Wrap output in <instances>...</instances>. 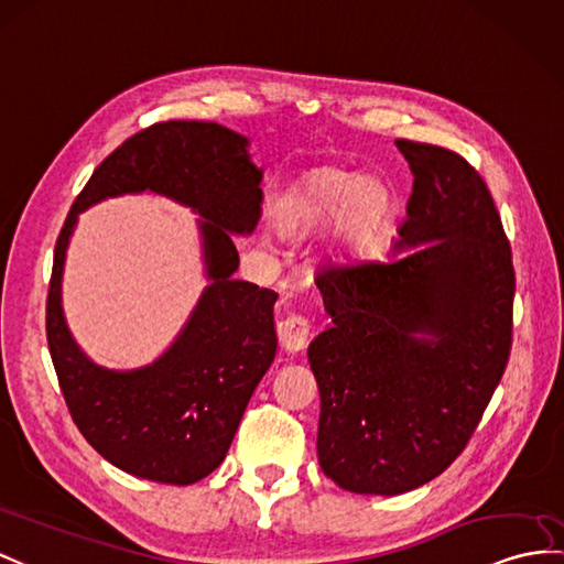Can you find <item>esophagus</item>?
Listing matches in <instances>:
<instances>
[{"mask_svg": "<svg viewBox=\"0 0 564 564\" xmlns=\"http://www.w3.org/2000/svg\"><path fill=\"white\" fill-rule=\"evenodd\" d=\"M278 337L286 351H304L311 339V323L304 315H286L284 321L278 323Z\"/></svg>", "mask_w": 564, "mask_h": 564, "instance_id": "1", "label": "esophagus"}]
</instances>
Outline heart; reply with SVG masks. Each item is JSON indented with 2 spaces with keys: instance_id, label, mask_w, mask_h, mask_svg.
Listing matches in <instances>:
<instances>
[{
  "instance_id": "obj_1",
  "label": "heart",
  "mask_w": 564,
  "mask_h": 564,
  "mask_svg": "<svg viewBox=\"0 0 564 564\" xmlns=\"http://www.w3.org/2000/svg\"><path fill=\"white\" fill-rule=\"evenodd\" d=\"M392 217V191L373 176L341 167L304 174L274 205V227L304 239L333 227L329 251L341 260L366 258Z\"/></svg>"
}]
</instances>
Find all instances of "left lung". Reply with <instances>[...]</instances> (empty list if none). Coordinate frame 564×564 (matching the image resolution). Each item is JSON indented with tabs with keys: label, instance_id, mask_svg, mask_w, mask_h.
Here are the masks:
<instances>
[{
	"label": "left lung",
	"instance_id": "8db88e82",
	"mask_svg": "<svg viewBox=\"0 0 564 564\" xmlns=\"http://www.w3.org/2000/svg\"><path fill=\"white\" fill-rule=\"evenodd\" d=\"M394 143L414 174L397 253L315 278L333 327L308 347L321 469L361 496L441 476L512 349V249L486 182L447 148Z\"/></svg>",
	"mask_w": 564,
	"mask_h": 564
}]
</instances>
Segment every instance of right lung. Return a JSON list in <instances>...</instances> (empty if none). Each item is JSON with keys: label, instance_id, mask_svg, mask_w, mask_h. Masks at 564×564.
<instances>
[{"label": "right lung", "instance_id": "add662e5", "mask_svg": "<svg viewBox=\"0 0 564 564\" xmlns=\"http://www.w3.org/2000/svg\"><path fill=\"white\" fill-rule=\"evenodd\" d=\"M249 139L215 121H160L123 141L76 196L54 246L47 292V345L78 431L117 469L191 486L223 464L260 378L278 351V294L231 280L239 268L231 235L260 219V172ZM153 189L203 217L206 288L173 347L150 367L93 365L67 333L61 272L77 213L112 195Z\"/></svg>", "mask_w": 564, "mask_h": 564}]
</instances>
